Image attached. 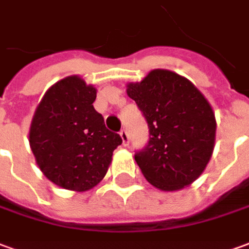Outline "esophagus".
<instances>
[{
    "mask_svg": "<svg viewBox=\"0 0 249 249\" xmlns=\"http://www.w3.org/2000/svg\"><path fill=\"white\" fill-rule=\"evenodd\" d=\"M120 136H121V139H123V145H128L129 144V136H128V132L125 129H123L121 132H120Z\"/></svg>",
    "mask_w": 249,
    "mask_h": 249,
    "instance_id": "obj_1",
    "label": "esophagus"
}]
</instances>
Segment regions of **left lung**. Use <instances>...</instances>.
Listing matches in <instances>:
<instances>
[{
    "label": "left lung",
    "instance_id": "1",
    "mask_svg": "<svg viewBox=\"0 0 249 249\" xmlns=\"http://www.w3.org/2000/svg\"><path fill=\"white\" fill-rule=\"evenodd\" d=\"M126 94L148 124V142L135 154L142 175L163 191L193 183L214 148L215 119L208 100L185 76L160 69L128 83Z\"/></svg>",
    "mask_w": 249,
    "mask_h": 249
}]
</instances>
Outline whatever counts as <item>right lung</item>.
I'll list each match as a JSON object with an SVG mask.
<instances>
[{"label": "right lung", "instance_id": "obj_1", "mask_svg": "<svg viewBox=\"0 0 249 249\" xmlns=\"http://www.w3.org/2000/svg\"><path fill=\"white\" fill-rule=\"evenodd\" d=\"M97 90L81 76H66L36 107L29 144L47 178L67 190L86 191L104 179L113 151L123 142L107 130L93 102Z\"/></svg>", "mask_w": 249, "mask_h": 249}]
</instances>
